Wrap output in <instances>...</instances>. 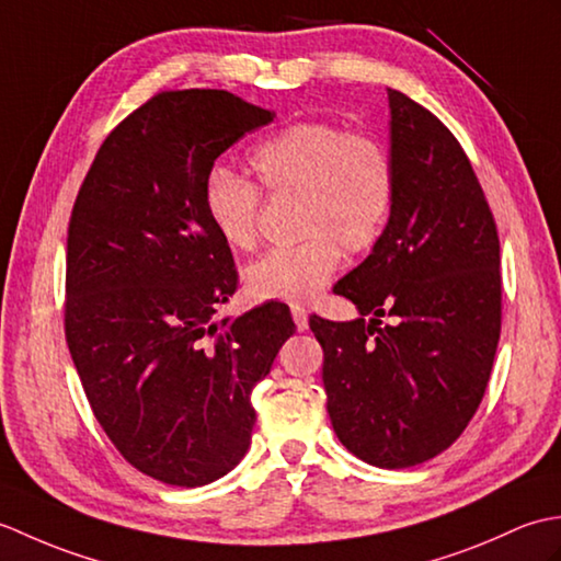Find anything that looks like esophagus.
Returning <instances> with one entry per match:
<instances>
[{
	"mask_svg": "<svg viewBox=\"0 0 561 561\" xmlns=\"http://www.w3.org/2000/svg\"><path fill=\"white\" fill-rule=\"evenodd\" d=\"M291 318H294V325L296 330H308V311L304 306H291Z\"/></svg>",
	"mask_w": 561,
	"mask_h": 561,
	"instance_id": "1",
	"label": "esophagus"
}]
</instances>
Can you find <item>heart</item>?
Returning a JSON list of instances; mask_svg holds the SVG:
<instances>
[{"label":"heart","mask_w":561,"mask_h":561,"mask_svg":"<svg viewBox=\"0 0 561 561\" xmlns=\"http://www.w3.org/2000/svg\"><path fill=\"white\" fill-rule=\"evenodd\" d=\"M250 171L267 195H294L291 226L301 236L248 265L243 282L257 301H308L325 287L342 250L362 255L383 236L396 205V161L371 133H347L337 123L308 121L250 151ZM260 191L224 169L205 183L207 219L231 250L260 238Z\"/></svg>","instance_id":"1"}]
</instances>
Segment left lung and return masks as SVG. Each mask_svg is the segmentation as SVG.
Segmentation results:
<instances>
[{
    "instance_id": "1",
    "label": "left lung",
    "mask_w": 561,
    "mask_h": 561,
    "mask_svg": "<svg viewBox=\"0 0 561 561\" xmlns=\"http://www.w3.org/2000/svg\"><path fill=\"white\" fill-rule=\"evenodd\" d=\"M388 101L396 205L374 253L335 284L362 318L308 325L342 446L398 470L446 450L478 412L502 332V272L494 214L460 141L404 93L388 89ZM383 314L397 323L380 327Z\"/></svg>"
}]
</instances>
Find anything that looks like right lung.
I'll return each mask as SVG.
<instances>
[{
    "label": "right lung",
    "mask_w": 561,
    "mask_h": 561,
    "mask_svg": "<svg viewBox=\"0 0 561 561\" xmlns=\"http://www.w3.org/2000/svg\"><path fill=\"white\" fill-rule=\"evenodd\" d=\"M272 117L219 89L153 93L105 137L71 207L67 347L105 436L163 484L202 486L241 462L250 392L294 335L284 304L211 320L238 272L205 183Z\"/></svg>",
    "instance_id": "add662e5"
}]
</instances>
